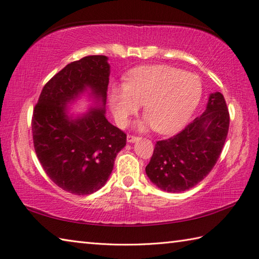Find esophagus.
I'll use <instances>...</instances> for the list:
<instances>
[{
    "instance_id": "34e87169",
    "label": "esophagus",
    "mask_w": 259,
    "mask_h": 259,
    "mask_svg": "<svg viewBox=\"0 0 259 259\" xmlns=\"http://www.w3.org/2000/svg\"><path fill=\"white\" fill-rule=\"evenodd\" d=\"M140 139V137H137L135 135H128L126 136V141L128 142H136Z\"/></svg>"
}]
</instances>
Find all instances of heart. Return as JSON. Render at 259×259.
Segmentation results:
<instances>
[{
	"label": "heart",
	"mask_w": 259,
	"mask_h": 259,
	"mask_svg": "<svg viewBox=\"0 0 259 259\" xmlns=\"http://www.w3.org/2000/svg\"><path fill=\"white\" fill-rule=\"evenodd\" d=\"M201 96L198 75L170 65H146L130 71L123 85L112 87L110 102L119 124L128 122L140 103L152 129L169 135L186 124Z\"/></svg>",
	"instance_id": "b5f03b06"
}]
</instances>
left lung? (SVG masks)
Returning a JSON list of instances; mask_svg holds the SVG:
<instances>
[{"label":"left lung","mask_w":259,"mask_h":259,"mask_svg":"<svg viewBox=\"0 0 259 259\" xmlns=\"http://www.w3.org/2000/svg\"><path fill=\"white\" fill-rule=\"evenodd\" d=\"M229 112L221 92L211 93L200 117L169 139L159 140L146 167L158 188L168 192L188 190L207 177L227 138Z\"/></svg>","instance_id":"8db88e82"}]
</instances>
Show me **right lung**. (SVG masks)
Returning <instances> with one entry per match:
<instances>
[{
  "instance_id": "obj_1",
  "label": "right lung",
  "mask_w": 259,
  "mask_h": 259,
  "mask_svg": "<svg viewBox=\"0 0 259 259\" xmlns=\"http://www.w3.org/2000/svg\"><path fill=\"white\" fill-rule=\"evenodd\" d=\"M110 65L106 56L69 63L47 82L33 110V145L54 184L73 195H90L107 183L126 135L104 115ZM90 87L103 107L71 119L65 105Z\"/></svg>"
}]
</instances>
